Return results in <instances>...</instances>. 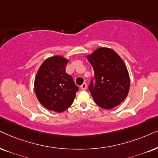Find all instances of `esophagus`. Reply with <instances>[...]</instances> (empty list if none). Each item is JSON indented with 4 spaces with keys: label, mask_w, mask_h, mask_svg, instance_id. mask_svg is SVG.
Masks as SVG:
<instances>
[{
    "label": "esophagus",
    "mask_w": 158,
    "mask_h": 158,
    "mask_svg": "<svg viewBox=\"0 0 158 158\" xmlns=\"http://www.w3.org/2000/svg\"><path fill=\"white\" fill-rule=\"evenodd\" d=\"M81 89H83V90H85L86 89H87V84L86 83H83L82 85H81Z\"/></svg>",
    "instance_id": "esophagus-1"
}]
</instances>
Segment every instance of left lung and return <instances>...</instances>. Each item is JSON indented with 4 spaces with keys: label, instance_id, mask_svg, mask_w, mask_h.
<instances>
[{
    "label": "left lung",
    "instance_id": "1",
    "mask_svg": "<svg viewBox=\"0 0 158 158\" xmlns=\"http://www.w3.org/2000/svg\"><path fill=\"white\" fill-rule=\"evenodd\" d=\"M93 68L95 84L89 86L94 101L105 109L117 106L126 98L130 77L125 63L118 54L107 47H100L87 56Z\"/></svg>",
    "mask_w": 158,
    "mask_h": 158
}]
</instances>
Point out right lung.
Returning a JSON list of instances; mask_svg holds the SVG:
<instances>
[{"label":"right lung","instance_id":"1","mask_svg":"<svg viewBox=\"0 0 158 158\" xmlns=\"http://www.w3.org/2000/svg\"><path fill=\"white\" fill-rule=\"evenodd\" d=\"M69 60L63 56L48 57L38 70L34 80L37 99L45 108L63 112L71 106L79 87L65 72Z\"/></svg>","mask_w":158,"mask_h":158}]
</instances>
